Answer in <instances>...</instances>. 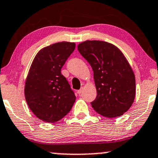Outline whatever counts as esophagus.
<instances>
[{"instance_id": "obj_1", "label": "esophagus", "mask_w": 158, "mask_h": 158, "mask_svg": "<svg viewBox=\"0 0 158 158\" xmlns=\"http://www.w3.org/2000/svg\"><path fill=\"white\" fill-rule=\"evenodd\" d=\"M82 92H83V88H81L80 90L77 91V94H78L79 95H81V94H82Z\"/></svg>"}]
</instances>
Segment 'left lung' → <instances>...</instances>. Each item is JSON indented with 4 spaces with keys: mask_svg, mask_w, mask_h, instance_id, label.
<instances>
[{
    "mask_svg": "<svg viewBox=\"0 0 158 158\" xmlns=\"http://www.w3.org/2000/svg\"><path fill=\"white\" fill-rule=\"evenodd\" d=\"M77 50L94 72L97 95L91 107L108 118L123 115L135 97V75L124 54L114 44L97 40L83 42Z\"/></svg>",
    "mask_w": 158,
    "mask_h": 158,
    "instance_id": "1",
    "label": "left lung"
}]
</instances>
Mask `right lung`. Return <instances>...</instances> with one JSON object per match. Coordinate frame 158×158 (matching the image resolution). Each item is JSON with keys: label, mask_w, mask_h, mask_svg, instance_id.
<instances>
[{"label": "right lung", "mask_w": 158, "mask_h": 158, "mask_svg": "<svg viewBox=\"0 0 158 158\" xmlns=\"http://www.w3.org/2000/svg\"><path fill=\"white\" fill-rule=\"evenodd\" d=\"M75 48L62 42L45 47L33 61L25 85L27 104L40 119L56 122L70 111L76 97L61 69Z\"/></svg>", "instance_id": "1"}]
</instances>
